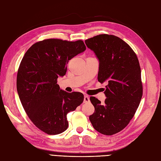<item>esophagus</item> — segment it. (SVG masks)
Here are the masks:
<instances>
[{"label": "esophagus", "instance_id": "1", "mask_svg": "<svg viewBox=\"0 0 161 161\" xmlns=\"http://www.w3.org/2000/svg\"><path fill=\"white\" fill-rule=\"evenodd\" d=\"M90 101V99H89V97H88V96H86V95H85V97H84V103H89V102Z\"/></svg>", "mask_w": 161, "mask_h": 161}]
</instances>
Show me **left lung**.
<instances>
[{
  "instance_id": "8db88e82",
  "label": "left lung",
  "mask_w": 161,
  "mask_h": 161,
  "mask_svg": "<svg viewBox=\"0 0 161 161\" xmlns=\"http://www.w3.org/2000/svg\"><path fill=\"white\" fill-rule=\"evenodd\" d=\"M99 60L98 81L108 83L105 103L95 97V112L89 116L93 128L104 135L125 128L132 119L142 96L139 61L130 46L119 37L101 34L85 40Z\"/></svg>"
}]
</instances>
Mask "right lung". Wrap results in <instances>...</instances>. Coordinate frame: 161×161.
Here are the masks:
<instances>
[{
	"instance_id": "add662e5",
	"label": "right lung",
	"mask_w": 161,
	"mask_h": 161,
	"mask_svg": "<svg viewBox=\"0 0 161 161\" xmlns=\"http://www.w3.org/2000/svg\"><path fill=\"white\" fill-rule=\"evenodd\" d=\"M85 50L82 40L48 39L32 45L21 62L17 76L19 99L34 125L47 134L64 131L67 114L83 102V94L60 89L57 79L66 75L69 61Z\"/></svg>"
}]
</instances>
